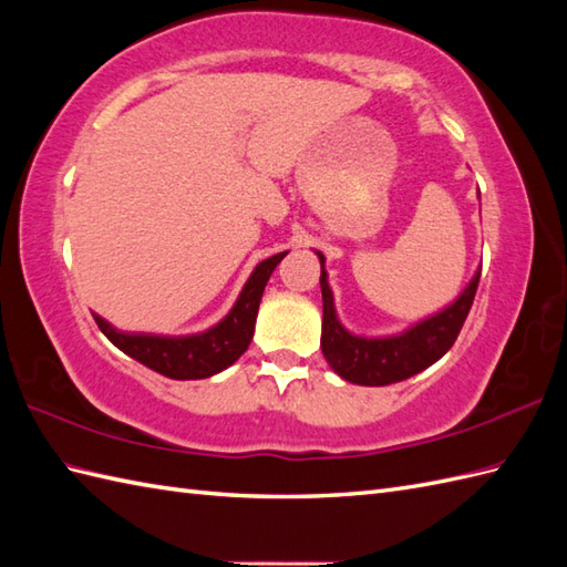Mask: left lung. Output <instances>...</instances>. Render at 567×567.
I'll use <instances>...</instances> for the list:
<instances>
[{"mask_svg":"<svg viewBox=\"0 0 567 567\" xmlns=\"http://www.w3.org/2000/svg\"><path fill=\"white\" fill-rule=\"evenodd\" d=\"M321 260V299H323V321H321V351L327 363L339 372L348 382L368 384V388H382L416 375L436 363L441 355L449 353V348L455 343L467 311L473 307L477 292L480 272L470 280L463 295L455 299L451 307H445L439 315H433L416 327L406 329L404 333L388 336V339H363L353 336L341 327L339 317L333 309V295L323 270V256L317 252Z\"/></svg>","mask_w":567,"mask_h":567,"instance_id":"left-lung-1","label":"left lung"}]
</instances>
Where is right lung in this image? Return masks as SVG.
<instances>
[{"mask_svg":"<svg viewBox=\"0 0 567 567\" xmlns=\"http://www.w3.org/2000/svg\"><path fill=\"white\" fill-rule=\"evenodd\" d=\"M287 256H277L262 260L250 272L248 282L240 290L234 309L216 323V327L192 333V336H155V333H126L114 329L110 321L94 315L100 331L110 339L118 351H124L138 363L161 372L173 380H202L212 378L216 372L234 365L246 353L256 329V317L260 307V297L268 285L277 262Z\"/></svg>","mask_w":567,"mask_h":567,"instance_id":"1","label":"right lung"}]
</instances>
